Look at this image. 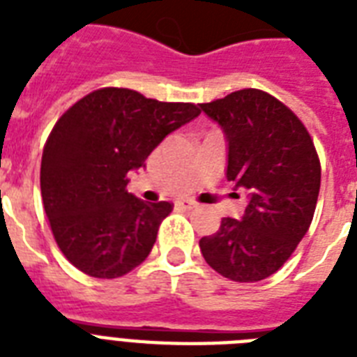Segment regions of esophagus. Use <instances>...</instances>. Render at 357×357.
<instances>
[{
    "mask_svg": "<svg viewBox=\"0 0 357 357\" xmlns=\"http://www.w3.org/2000/svg\"><path fill=\"white\" fill-rule=\"evenodd\" d=\"M176 206L181 207V209H192V207H196V204L189 200H176Z\"/></svg>",
    "mask_w": 357,
    "mask_h": 357,
    "instance_id": "obj_1",
    "label": "esophagus"
}]
</instances>
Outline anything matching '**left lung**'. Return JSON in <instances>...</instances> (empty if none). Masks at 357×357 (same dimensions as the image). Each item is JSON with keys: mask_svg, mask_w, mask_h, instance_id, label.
<instances>
[{"mask_svg": "<svg viewBox=\"0 0 357 357\" xmlns=\"http://www.w3.org/2000/svg\"><path fill=\"white\" fill-rule=\"evenodd\" d=\"M228 142L226 178L248 190L238 218H222L217 234L200 238L207 265L234 282L265 280L282 268L313 220L321 162L298 116L257 89L200 103Z\"/></svg>", "mask_w": 357, "mask_h": 357, "instance_id": "left-lung-1", "label": "left lung"}]
</instances>
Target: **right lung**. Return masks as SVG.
I'll return each mask as SVG.
<instances>
[{
    "label": "right lung",
    "mask_w": 357,
    "mask_h": 357,
    "mask_svg": "<svg viewBox=\"0 0 357 357\" xmlns=\"http://www.w3.org/2000/svg\"><path fill=\"white\" fill-rule=\"evenodd\" d=\"M198 114L195 103L107 86L57 120L42 151L40 190L53 237L75 268L113 280L150 255L172 204L128 192V174L146 167L161 140Z\"/></svg>",
    "instance_id": "obj_1"
}]
</instances>
